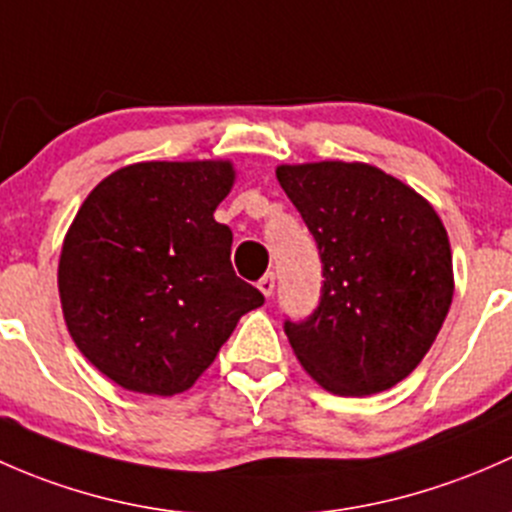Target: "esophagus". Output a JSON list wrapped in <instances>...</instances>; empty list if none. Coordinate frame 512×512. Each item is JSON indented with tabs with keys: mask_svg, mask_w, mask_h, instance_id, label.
I'll use <instances>...</instances> for the list:
<instances>
[{
	"mask_svg": "<svg viewBox=\"0 0 512 512\" xmlns=\"http://www.w3.org/2000/svg\"><path fill=\"white\" fill-rule=\"evenodd\" d=\"M258 288H261V293L266 295V298H271L273 291H276V273L268 271L266 276H263L261 281H258Z\"/></svg>",
	"mask_w": 512,
	"mask_h": 512,
	"instance_id": "esophagus-1",
	"label": "esophagus"
}]
</instances>
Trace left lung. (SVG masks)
Here are the masks:
<instances>
[{
	"label": "left lung",
	"instance_id": "8db88e82",
	"mask_svg": "<svg viewBox=\"0 0 512 512\" xmlns=\"http://www.w3.org/2000/svg\"><path fill=\"white\" fill-rule=\"evenodd\" d=\"M276 177L313 234L325 278L318 308L283 323L295 357L340 397L394 387L424 360L451 308L439 214L362 162L281 165Z\"/></svg>",
	"mask_w": 512,
	"mask_h": 512
}]
</instances>
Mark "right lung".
Returning a JSON list of instances; mask_svg holds the SVG:
<instances>
[{
	"mask_svg": "<svg viewBox=\"0 0 512 512\" xmlns=\"http://www.w3.org/2000/svg\"><path fill=\"white\" fill-rule=\"evenodd\" d=\"M229 162H138L78 209L59 261L68 333L105 377L142 394L197 382L263 293L231 266L234 234L214 219Z\"/></svg>",
	"mask_w": 512,
	"mask_h": 512,
	"instance_id": "add662e5",
	"label": "right lung"
}]
</instances>
